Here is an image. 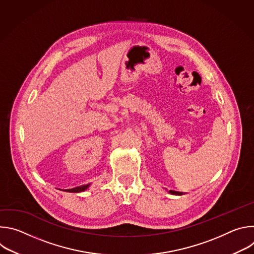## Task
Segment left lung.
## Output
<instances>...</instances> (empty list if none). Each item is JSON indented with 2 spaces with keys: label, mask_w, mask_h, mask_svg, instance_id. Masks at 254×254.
Returning <instances> with one entry per match:
<instances>
[{
  "label": "left lung",
  "mask_w": 254,
  "mask_h": 254,
  "mask_svg": "<svg viewBox=\"0 0 254 254\" xmlns=\"http://www.w3.org/2000/svg\"><path fill=\"white\" fill-rule=\"evenodd\" d=\"M169 193L172 195H180V196L183 195V192H177V191H172V190H170Z\"/></svg>",
  "instance_id": "left-lung-1"
}]
</instances>
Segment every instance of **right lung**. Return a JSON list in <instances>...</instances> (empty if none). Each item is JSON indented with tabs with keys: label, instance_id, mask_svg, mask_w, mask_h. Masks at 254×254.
Masks as SVG:
<instances>
[{
	"label": "right lung",
	"instance_id": "right-lung-1",
	"mask_svg": "<svg viewBox=\"0 0 254 254\" xmlns=\"http://www.w3.org/2000/svg\"><path fill=\"white\" fill-rule=\"evenodd\" d=\"M90 184L88 185H83V186H79V187H75L73 189H67L66 192H70V193H80V192H83L85 190H87L89 188Z\"/></svg>",
	"mask_w": 254,
	"mask_h": 254
}]
</instances>
